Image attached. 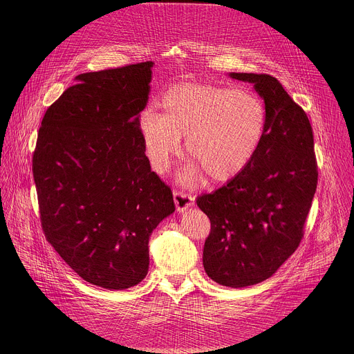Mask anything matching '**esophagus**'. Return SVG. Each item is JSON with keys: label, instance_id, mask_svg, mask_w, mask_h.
<instances>
[{"label": "esophagus", "instance_id": "1", "mask_svg": "<svg viewBox=\"0 0 354 354\" xmlns=\"http://www.w3.org/2000/svg\"><path fill=\"white\" fill-rule=\"evenodd\" d=\"M173 198H174L176 208H177L178 212L187 211L189 207L194 205V202H195V199H194L191 195H187V194L180 192V191H174Z\"/></svg>", "mask_w": 354, "mask_h": 354}]
</instances>
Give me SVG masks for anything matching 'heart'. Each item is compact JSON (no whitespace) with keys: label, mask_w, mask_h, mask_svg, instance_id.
Instances as JSON below:
<instances>
[{"label":"heart","mask_w":354,"mask_h":354,"mask_svg":"<svg viewBox=\"0 0 354 354\" xmlns=\"http://www.w3.org/2000/svg\"><path fill=\"white\" fill-rule=\"evenodd\" d=\"M162 114L146 110L140 135L155 170L163 171L185 150L194 163L183 174L195 181L205 174L212 183L237 177L253 159L266 133V110L253 93L215 84L183 83L160 101Z\"/></svg>","instance_id":"1"}]
</instances>
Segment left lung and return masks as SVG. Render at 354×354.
Returning a JSON list of instances; mask_svg holds the SVG:
<instances>
[{
	"instance_id": "1",
	"label": "left lung",
	"mask_w": 354,
	"mask_h": 354,
	"mask_svg": "<svg viewBox=\"0 0 354 354\" xmlns=\"http://www.w3.org/2000/svg\"><path fill=\"white\" fill-rule=\"evenodd\" d=\"M229 76L253 84L264 101L266 133L251 163L196 203L211 222L203 250L207 275L245 288L272 277L300 245L317 166L309 120L282 84L264 73Z\"/></svg>"
}]
</instances>
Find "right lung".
Masks as SVG:
<instances>
[{
	"mask_svg": "<svg viewBox=\"0 0 354 354\" xmlns=\"http://www.w3.org/2000/svg\"><path fill=\"white\" fill-rule=\"evenodd\" d=\"M153 62L82 73L46 110L32 158L46 240L84 281L140 283L152 230L176 207L139 129Z\"/></svg>",
	"mask_w": 354,
	"mask_h": 354,
	"instance_id": "1",
	"label": "right lung"
}]
</instances>
